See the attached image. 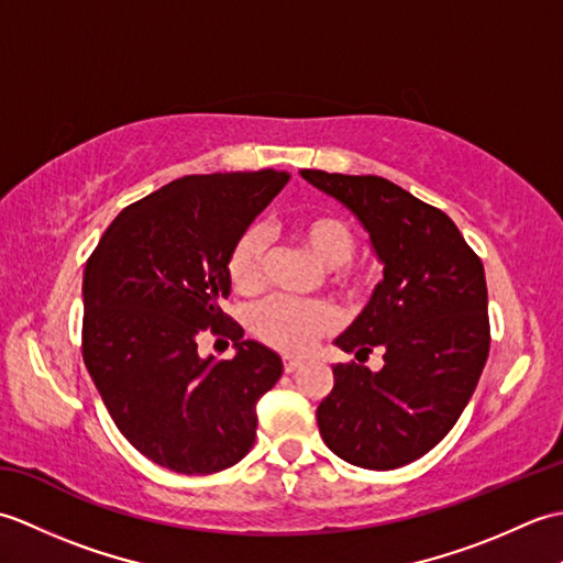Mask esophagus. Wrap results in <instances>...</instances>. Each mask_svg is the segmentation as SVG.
<instances>
[{"label": "esophagus", "instance_id": "obj_1", "mask_svg": "<svg viewBox=\"0 0 563 563\" xmlns=\"http://www.w3.org/2000/svg\"><path fill=\"white\" fill-rule=\"evenodd\" d=\"M302 367V363L300 361H295V357H283V369L288 375H292V373H297V369Z\"/></svg>", "mask_w": 563, "mask_h": 563}]
</instances>
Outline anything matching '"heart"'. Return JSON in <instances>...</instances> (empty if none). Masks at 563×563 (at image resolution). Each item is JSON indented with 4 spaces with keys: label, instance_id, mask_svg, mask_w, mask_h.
Returning <instances> with one entry per match:
<instances>
[{
    "label": "heart",
    "instance_id": "1",
    "mask_svg": "<svg viewBox=\"0 0 563 563\" xmlns=\"http://www.w3.org/2000/svg\"><path fill=\"white\" fill-rule=\"evenodd\" d=\"M290 232L297 242L312 251L319 263L331 268L329 283L339 292L345 297H361L369 290L373 275L351 261L357 249L355 230L339 214L324 210L300 214L292 222ZM227 278L242 295H256L266 285V239L256 227H249L232 244L230 256H227ZM251 327L271 349L288 355H305L336 329V312L327 302H297L290 297H271L256 309Z\"/></svg>",
    "mask_w": 563,
    "mask_h": 563
}]
</instances>
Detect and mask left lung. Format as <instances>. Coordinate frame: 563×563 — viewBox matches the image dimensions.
<instances>
[{"instance_id": "8db88e82", "label": "left lung", "mask_w": 563, "mask_h": 563, "mask_svg": "<svg viewBox=\"0 0 563 563\" xmlns=\"http://www.w3.org/2000/svg\"><path fill=\"white\" fill-rule=\"evenodd\" d=\"M300 174L355 212L385 263L373 300L336 339L361 363L333 365L319 433L345 462L397 470L450 433L482 377L492 345L484 263L445 212L387 178ZM375 347L386 367L369 374L362 361Z\"/></svg>"}]
</instances>
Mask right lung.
Returning a JSON list of instances; mask_svg holds the SVG:
<instances>
[{"mask_svg":"<svg viewBox=\"0 0 563 563\" xmlns=\"http://www.w3.org/2000/svg\"><path fill=\"white\" fill-rule=\"evenodd\" d=\"M288 172L196 174L128 206L84 268L81 355L130 445L178 474H212L254 445L256 401L283 375L266 345L222 312L227 256ZM238 345L202 362L197 333Z\"/></svg>","mask_w":563,"mask_h":563,"instance_id":"right-lung-1","label":"right lung"}]
</instances>
